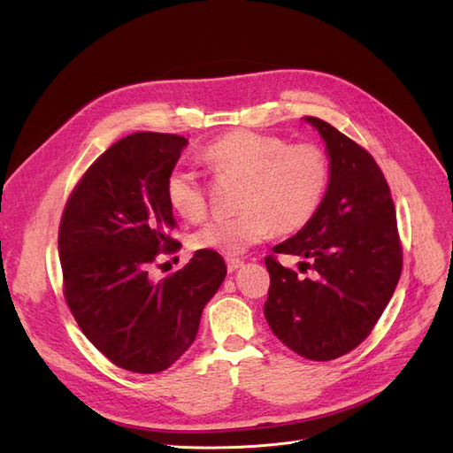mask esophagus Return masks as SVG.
<instances>
[{"instance_id": "esophagus-1", "label": "esophagus", "mask_w": 453, "mask_h": 453, "mask_svg": "<svg viewBox=\"0 0 453 453\" xmlns=\"http://www.w3.org/2000/svg\"><path fill=\"white\" fill-rule=\"evenodd\" d=\"M226 267H228V273L238 271L240 267H243V260H238V257H226Z\"/></svg>"}]
</instances>
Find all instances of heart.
Listing matches in <instances>:
<instances>
[{
	"label": "heart",
	"mask_w": 453,
	"mask_h": 453,
	"mask_svg": "<svg viewBox=\"0 0 453 453\" xmlns=\"http://www.w3.org/2000/svg\"><path fill=\"white\" fill-rule=\"evenodd\" d=\"M203 160L225 173L243 177L235 215H215L191 238V245L226 256L245 252L274 230L289 234L303 228L319 210L330 182V162L313 143H293L256 131H232L203 150ZM165 196L179 215L199 219L206 199L188 169L169 173Z\"/></svg>",
	"instance_id": "obj_1"
}]
</instances>
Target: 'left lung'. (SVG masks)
Here are the masks:
<instances>
[{"label":"left lung","mask_w":453,"mask_h":453,"mask_svg":"<svg viewBox=\"0 0 453 453\" xmlns=\"http://www.w3.org/2000/svg\"><path fill=\"white\" fill-rule=\"evenodd\" d=\"M303 119L326 145L330 182L313 218L273 250L303 257L298 269L311 276L267 256L264 313L293 352L330 361L372 332L400 280L402 247L391 191L374 158L330 123Z\"/></svg>","instance_id":"obj_1"}]
</instances>
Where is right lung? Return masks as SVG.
Masks as SVG:
<instances>
[{"label":"right lung","instance_id":"add662e5","mask_svg":"<svg viewBox=\"0 0 453 453\" xmlns=\"http://www.w3.org/2000/svg\"><path fill=\"white\" fill-rule=\"evenodd\" d=\"M188 140L134 133L88 167L58 230L64 296L82 334L118 367L155 374L197 337L208 300L226 276L219 252L197 250L177 273L153 282L149 265L171 252L175 228L165 182Z\"/></svg>","mask_w":453,"mask_h":453}]
</instances>
